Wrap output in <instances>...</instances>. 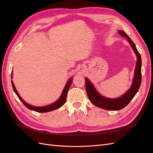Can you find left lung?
I'll return each instance as SVG.
<instances>
[{
    "label": "left lung",
    "instance_id": "1",
    "mask_svg": "<svg viewBox=\"0 0 153 153\" xmlns=\"http://www.w3.org/2000/svg\"><path fill=\"white\" fill-rule=\"evenodd\" d=\"M119 34L127 38L128 41L134 50V52L136 53L137 57L135 70V76H134L133 84L130 89L121 98L115 99L107 98L101 96L97 92L93 85L91 84L89 80L87 78H85L86 91L89 100L92 104H94L98 107L108 110H119L123 109L125 106H127L134 98V96H135L138 89H139L142 81V60L140 54L138 52L135 43L129 38V37L126 34V32L123 30H119Z\"/></svg>",
    "mask_w": 153,
    "mask_h": 153
}]
</instances>
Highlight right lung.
<instances>
[{
  "instance_id": "add662e5",
  "label": "right lung",
  "mask_w": 153,
  "mask_h": 153,
  "mask_svg": "<svg viewBox=\"0 0 153 153\" xmlns=\"http://www.w3.org/2000/svg\"><path fill=\"white\" fill-rule=\"evenodd\" d=\"M71 82H72V79H71V78H70V79H69L65 87H64V89L62 91V93L61 97H60L59 99L57 101H55V103H52V105L45 106H41V107H38V106H32V105H30L28 103H27L25 101L22 100V98L20 96L19 94L18 93L17 91L16 90V88L13 84V81H11V84H12L13 90H14V91H15V92L16 93V94L17 95V96L18 97V98H19L21 100V101L23 103V104H24L27 108H28L29 109H30L31 110L36 111V112H50V111L57 109V108L61 107V106H62L64 103H65L66 100L68 92L69 87H70V86H71Z\"/></svg>"
}]
</instances>
